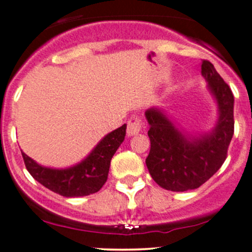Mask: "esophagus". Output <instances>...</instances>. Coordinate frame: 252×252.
Returning <instances> with one entry per match:
<instances>
[{"instance_id":"esophagus-1","label":"esophagus","mask_w":252,"mask_h":252,"mask_svg":"<svg viewBox=\"0 0 252 252\" xmlns=\"http://www.w3.org/2000/svg\"><path fill=\"white\" fill-rule=\"evenodd\" d=\"M143 128V123L141 121L140 117L132 116L128 120V123H126V134L129 136L137 135L138 132L141 131Z\"/></svg>"}]
</instances>
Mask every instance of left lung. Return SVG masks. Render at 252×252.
I'll return each mask as SVG.
<instances>
[{
    "label": "left lung",
    "instance_id": "8db88e82",
    "mask_svg": "<svg viewBox=\"0 0 252 252\" xmlns=\"http://www.w3.org/2000/svg\"><path fill=\"white\" fill-rule=\"evenodd\" d=\"M201 74L209 83L219 109V120L210 134L189 140L158 109L146 111L149 123L148 170L158 186L173 192L195 189L224 163L235 131L233 94L209 60H202Z\"/></svg>",
    "mask_w": 252,
    "mask_h": 252
}]
</instances>
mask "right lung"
Returning <instances> with one entry per match:
<instances>
[{"label":"right lung","instance_id":"add662e5","mask_svg":"<svg viewBox=\"0 0 252 252\" xmlns=\"http://www.w3.org/2000/svg\"><path fill=\"white\" fill-rule=\"evenodd\" d=\"M126 126L111 131L82 162L66 169H52L37 164L22 153L26 168L46 189L63 196H85L96 193L108 180L110 161L124 141Z\"/></svg>","mask_w":252,"mask_h":252}]
</instances>
